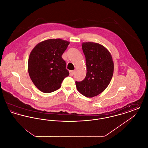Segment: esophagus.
Instances as JSON below:
<instances>
[{"label": "esophagus", "mask_w": 148, "mask_h": 148, "mask_svg": "<svg viewBox=\"0 0 148 148\" xmlns=\"http://www.w3.org/2000/svg\"><path fill=\"white\" fill-rule=\"evenodd\" d=\"M74 73H75V71H69V74H70V75L71 76H73V75H74Z\"/></svg>", "instance_id": "esophagus-1"}]
</instances>
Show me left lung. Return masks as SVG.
Listing matches in <instances>:
<instances>
[{
	"mask_svg": "<svg viewBox=\"0 0 148 148\" xmlns=\"http://www.w3.org/2000/svg\"><path fill=\"white\" fill-rule=\"evenodd\" d=\"M85 56L86 74L84 79L76 82L78 92L85 97L92 98L105 90L114 73L113 58L103 45L94 42L82 43Z\"/></svg>",
	"mask_w": 148,
	"mask_h": 148,
	"instance_id": "left-lung-1",
	"label": "left lung"
}]
</instances>
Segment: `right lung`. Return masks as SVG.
<instances>
[{
    "label": "right lung",
    "mask_w": 148,
    "mask_h": 148,
    "mask_svg": "<svg viewBox=\"0 0 148 148\" xmlns=\"http://www.w3.org/2000/svg\"><path fill=\"white\" fill-rule=\"evenodd\" d=\"M70 42L62 39H49L39 42L29 57V77L41 92L49 93L59 89L69 75L62 56Z\"/></svg>",
    "instance_id": "1"
}]
</instances>
